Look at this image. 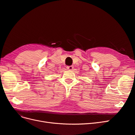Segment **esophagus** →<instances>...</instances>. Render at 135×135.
Returning <instances> with one entry per match:
<instances>
[{
	"label": "esophagus",
	"mask_w": 135,
	"mask_h": 135,
	"mask_svg": "<svg viewBox=\"0 0 135 135\" xmlns=\"http://www.w3.org/2000/svg\"><path fill=\"white\" fill-rule=\"evenodd\" d=\"M66 68L68 69V70H73V68H74V66H68Z\"/></svg>",
	"instance_id": "34e87169"
}]
</instances>
